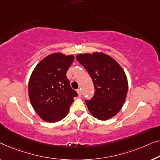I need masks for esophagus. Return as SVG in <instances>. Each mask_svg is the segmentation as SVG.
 Returning a JSON list of instances; mask_svg holds the SVG:
<instances>
[{
	"label": "esophagus",
	"instance_id": "obj_1",
	"mask_svg": "<svg viewBox=\"0 0 160 160\" xmlns=\"http://www.w3.org/2000/svg\"><path fill=\"white\" fill-rule=\"evenodd\" d=\"M77 92H78V96H81V95H82V94H81V90L80 88H78L77 90Z\"/></svg>",
	"mask_w": 160,
	"mask_h": 160
}]
</instances>
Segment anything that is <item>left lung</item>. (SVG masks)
I'll return each mask as SVG.
<instances>
[{"label": "left lung", "instance_id": "1", "mask_svg": "<svg viewBox=\"0 0 160 160\" xmlns=\"http://www.w3.org/2000/svg\"><path fill=\"white\" fill-rule=\"evenodd\" d=\"M77 60L93 80L95 93L85 100L94 118L107 120L120 112L128 93V80L122 67L114 58L103 53H80Z\"/></svg>", "mask_w": 160, "mask_h": 160}]
</instances>
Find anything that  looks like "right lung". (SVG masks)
I'll return each mask as SVG.
<instances>
[{"label": "right lung", "instance_id": "1", "mask_svg": "<svg viewBox=\"0 0 160 160\" xmlns=\"http://www.w3.org/2000/svg\"><path fill=\"white\" fill-rule=\"evenodd\" d=\"M73 56L56 53L40 62L29 81V97L40 118L56 122L68 114L78 93L69 84L67 72L74 61Z\"/></svg>", "mask_w": 160, "mask_h": 160}]
</instances>
